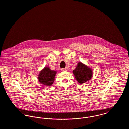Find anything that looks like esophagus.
Instances as JSON below:
<instances>
[{
	"label": "esophagus",
	"mask_w": 129,
	"mask_h": 129,
	"mask_svg": "<svg viewBox=\"0 0 129 129\" xmlns=\"http://www.w3.org/2000/svg\"><path fill=\"white\" fill-rule=\"evenodd\" d=\"M61 71H62V72H64V71H66L67 69L66 68H63V69H61Z\"/></svg>",
	"instance_id": "34e87169"
}]
</instances>
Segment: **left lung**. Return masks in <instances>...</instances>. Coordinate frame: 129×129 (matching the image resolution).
I'll use <instances>...</instances> for the list:
<instances>
[{
  "instance_id": "left-lung-1",
  "label": "left lung",
  "mask_w": 129,
  "mask_h": 129,
  "mask_svg": "<svg viewBox=\"0 0 129 129\" xmlns=\"http://www.w3.org/2000/svg\"><path fill=\"white\" fill-rule=\"evenodd\" d=\"M73 72L75 79L80 84L90 80L93 75L92 69L81 62L78 63Z\"/></svg>"
}]
</instances>
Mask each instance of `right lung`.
Wrapping results in <instances>:
<instances>
[{"mask_svg": "<svg viewBox=\"0 0 129 129\" xmlns=\"http://www.w3.org/2000/svg\"><path fill=\"white\" fill-rule=\"evenodd\" d=\"M56 72L51 70L49 67L46 66L41 70L38 76L40 83L46 86H51L55 80Z\"/></svg>", "mask_w": 129, "mask_h": 129, "instance_id": "add662e5", "label": "right lung"}]
</instances>
